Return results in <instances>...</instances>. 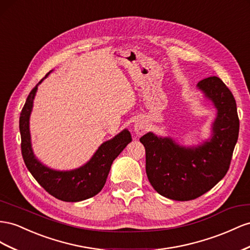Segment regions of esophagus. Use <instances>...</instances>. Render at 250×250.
I'll return each instance as SVG.
<instances>
[{
    "instance_id": "1",
    "label": "esophagus",
    "mask_w": 250,
    "mask_h": 250,
    "mask_svg": "<svg viewBox=\"0 0 250 250\" xmlns=\"http://www.w3.org/2000/svg\"><path fill=\"white\" fill-rule=\"evenodd\" d=\"M146 129H147V125L143 120L136 121V123H134V131H136L137 134L141 136V134H143L146 131Z\"/></svg>"
}]
</instances>
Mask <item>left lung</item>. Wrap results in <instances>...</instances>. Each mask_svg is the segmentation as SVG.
<instances>
[{
	"mask_svg": "<svg viewBox=\"0 0 250 250\" xmlns=\"http://www.w3.org/2000/svg\"><path fill=\"white\" fill-rule=\"evenodd\" d=\"M197 87L217 109L210 138L189 147L151 131L140 139L145 147L146 173L151 186L175 201L197 199L225 177L239 137L237 104L223 81L209 77Z\"/></svg>",
	"mask_w": 250,
	"mask_h": 250,
	"instance_id": "obj_1",
	"label": "left lung"
}]
</instances>
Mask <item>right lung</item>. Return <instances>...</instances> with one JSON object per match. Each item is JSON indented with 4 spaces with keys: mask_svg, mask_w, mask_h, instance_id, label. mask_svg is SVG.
Listing matches in <instances>:
<instances>
[{
    "mask_svg": "<svg viewBox=\"0 0 250 250\" xmlns=\"http://www.w3.org/2000/svg\"><path fill=\"white\" fill-rule=\"evenodd\" d=\"M51 71L47 73L46 77ZM42 81L30 91L20 116L21 149L25 165L38 183L47 192L61 201L80 202L94 197L104 187L114 159L132 141L131 134L125 128L112 139L101 144L91 159L76 169L56 170L47 167L33 153L29 129L33 100L36 97L38 86L42 83Z\"/></svg>",
    "mask_w": 250,
    "mask_h": 250,
    "instance_id": "add662e5",
    "label": "right lung"
}]
</instances>
